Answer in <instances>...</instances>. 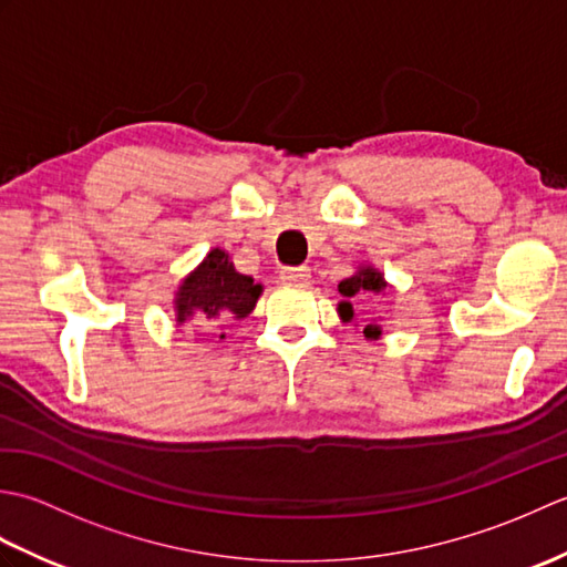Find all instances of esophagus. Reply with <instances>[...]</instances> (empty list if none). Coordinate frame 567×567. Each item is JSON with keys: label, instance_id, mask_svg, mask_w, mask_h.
<instances>
[{"label": "esophagus", "instance_id": "esophagus-1", "mask_svg": "<svg viewBox=\"0 0 567 567\" xmlns=\"http://www.w3.org/2000/svg\"><path fill=\"white\" fill-rule=\"evenodd\" d=\"M280 280H282L285 285L305 287V285H309L311 275H309V268H282V272H280Z\"/></svg>", "mask_w": 567, "mask_h": 567}]
</instances>
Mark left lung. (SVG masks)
Wrapping results in <instances>:
<instances>
[{
  "mask_svg": "<svg viewBox=\"0 0 567 567\" xmlns=\"http://www.w3.org/2000/svg\"><path fill=\"white\" fill-rule=\"evenodd\" d=\"M384 287H388V282L382 280V275H380L378 270L363 268L358 275L346 277V280L339 285V292H341L346 299H353V297L365 295V292L380 295V292L384 290ZM339 311H341L343 321H351V319H353V305H351V302H341V305H339ZM363 333H365V339H378V336H380V327H378V323H368V327L363 329Z\"/></svg>",
  "mask_w": 567,
  "mask_h": 567,
  "instance_id": "8db88e82",
  "label": "left lung"
}]
</instances>
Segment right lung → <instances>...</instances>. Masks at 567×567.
Masks as SVG:
<instances>
[{"label": "right lung", "instance_id": "1", "mask_svg": "<svg viewBox=\"0 0 567 567\" xmlns=\"http://www.w3.org/2000/svg\"><path fill=\"white\" fill-rule=\"evenodd\" d=\"M262 287L236 272L228 252L214 248L199 268L183 282L175 299L177 323L197 319L202 327H226V321L248 317ZM224 339V333H221Z\"/></svg>", "mask_w": 567, "mask_h": 567}]
</instances>
